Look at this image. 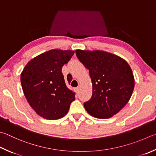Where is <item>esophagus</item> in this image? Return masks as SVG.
<instances>
[{
  "mask_svg": "<svg viewBox=\"0 0 156 156\" xmlns=\"http://www.w3.org/2000/svg\"><path fill=\"white\" fill-rule=\"evenodd\" d=\"M80 85H79L78 87H76V92L78 93V92H79V90H80Z\"/></svg>",
  "mask_w": 156,
  "mask_h": 156,
  "instance_id": "1",
  "label": "esophagus"
}]
</instances>
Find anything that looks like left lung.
<instances>
[{
    "label": "left lung",
    "mask_w": 156,
    "mask_h": 156,
    "mask_svg": "<svg viewBox=\"0 0 156 156\" xmlns=\"http://www.w3.org/2000/svg\"><path fill=\"white\" fill-rule=\"evenodd\" d=\"M76 54L89 71L93 94L84 103L87 111L98 119H108L125 106L134 88L129 64L113 54L101 50H76Z\"/></svg>",
    "instance_id": "obj_1"
}]
</instances>
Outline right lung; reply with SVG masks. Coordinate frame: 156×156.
<instances>
[{
	"instance_id": "add662e5",
	"label": "right lung",
	"mask_w": 156,
	"mask_h": 156,
	"mask_svg": "<svg viewBox=\"0 0 156 156\" xmlns=\"http://www.w3.org/2000/svg\"><path fill=\"white\" fill-rule=\"evenodd\" d=\"M73 54L72 50H50L31 59L22 71L20 80L25 97L44 119L63 117L75 100V93L67 87L61 70Z\"/></svg>"
}]
</instances>
